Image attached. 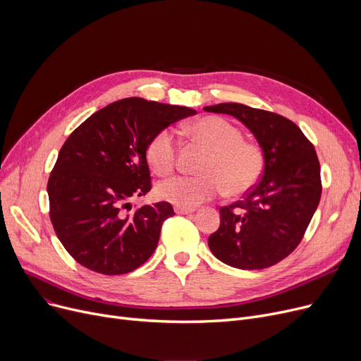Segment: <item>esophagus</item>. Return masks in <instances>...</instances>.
I'll use <instances>...</instances> for the list:
<instances>
[{
	"label": "esophagus",
	"mask_w": 361,
	"mask_h": 361,
	"mask_svg": "<svg viewBox=\"0 0 361 361\" xmlns=\"http://www.w3.org/2000/svg\"><path fill=\"white\" fill-rule=\"evenodd\" d=\"M174 211H176V214H178V215H188V214H193L196 209H195V207H181V206H176Z\"/></svg>",
	"instance_id": "1"
}]
</instances>
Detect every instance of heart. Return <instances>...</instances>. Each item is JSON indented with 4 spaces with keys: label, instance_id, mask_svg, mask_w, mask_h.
<instances>
[{
    "label": "heart",
    "instance_id": "b5f03b06",
    "mask_svg": "<svg viewBox=\"0 0 361 361\" xmlns=\"http://www.w3.org/2000/svg\"><path fill=\"white\" fill-rule=\"evenodd\" d=\"M187 135L209 152L200 177L178 176L158 184L157 196L181 207H195L221 193L240 197L253 190L264 169L263 150L244 140L243 130L221 117H204L188 124ZM178 145L174 133L164 128L146 146L152 173L166 177L177 166Z\"/></svg>",
    "mask_w": 361,
    "mask_h": 361
}]
</instances>
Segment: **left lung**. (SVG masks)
<instances>
[{
  "label": "left lung",
  "mask_w": 361,
  "mask_h": 361,
  "mask_svg": "<svg viewBox=\"0 0 361 361\" xmlns=\"http://www.w3.org/2000/svg\"><path fill=\"white\" fill-rule=\"evenodd\" d=\"M203 109L235 117L264 155L262 180L243 200L221 207L219 228L207 244L233 268H269L294 252L317 209L322 183L316 150L291 120L275 112L235 102Z\"/></svg>",
  "instance_id": "1"
}]
</instances>
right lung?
Wrapping results in <instances>:
<instances>
[{
    "label": "right lung",
    "instance_id": "1",
    "mask_svg": "<svg viewBox=\"0 0 361 361\" xmlns=\"http://www.w3.org/2000/svg\"><path fill=\"white\" fill-rule=\"evenodd\" d=\"M195 114L187 106L126 98L92 114L68 136L47 190L56 237L82 267L123 275L155 252L173 206L158 202L131 214L124 207L152 187L146 161L150 139Z\"/></svg>",
    "mask_w": 361,
    "mask_h": 361
}]
</instances>
